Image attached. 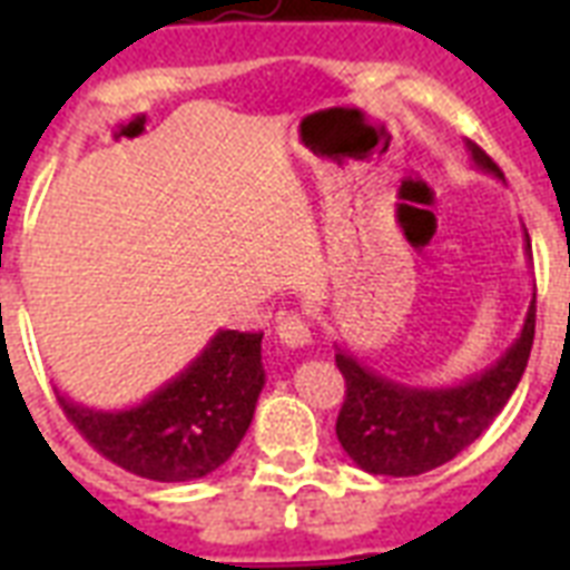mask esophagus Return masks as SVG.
Returning a JSON list of instances; mask_svg holds the SVG:
<instances>
[{"mask_svg": "<svg viewBox=\"0 0 570 570\" xmlns=\"http://www.w3.org/2000/svg\"><path fill=\"white\" fill-rule=\"evenodd\" d=\"M277 337H281V343H286L289 348L307 346L313 340L311 322H307V316L298 311L281 313V316H277Z\"/></svg>", "mask_w": 570, "mask_h": 570, "instance_id": "obj_1", "label": "esophagus"}]
</instances>
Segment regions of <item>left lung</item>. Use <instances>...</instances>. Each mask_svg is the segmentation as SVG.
Wrapping results in <instances>:
<instances>
[{
  "mask_svg": "<svg viewBox=\"0 0 570 570\" xmlns=\"http://www.w3.org/2000/svg\"><path fill=\"white\" fill-rule=\"evenodd\" d=\"M473 163L482 171L503 177L491 156L468 141ZM530 250V236H527ZM532 257V250H530ZM535 340V298L514 340L494 366L455 387H405L361 366L352 355L337 352L346 379V399L337 416V438L348 459L375 476H420L441 468L468 450L518 387Z\"/></svg>",
  "mask_w": 570,
  "mask_h": 570,
  "instance_id": "8db88e82",
  "label": "left lung"
}]
</instances>
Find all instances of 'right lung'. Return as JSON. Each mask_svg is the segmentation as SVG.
<instances>
[{"label": "right lung", "mask_w": 570, "mask_h": 570, "mask_svg": "<svg viewBox=\"0 0 570 570\" xmlns=\"http://www.w3.org/2000/svg\"><path fill=\"white\" fill-rule=\"evenodd\" d=\"M259 331H218L165 387L127 411H94L58 396L67 420L118 468L154 482H189L230 459L248 432L266 373Z\"/></svg>", "instance_id": "add662e5"}]
</instances>
